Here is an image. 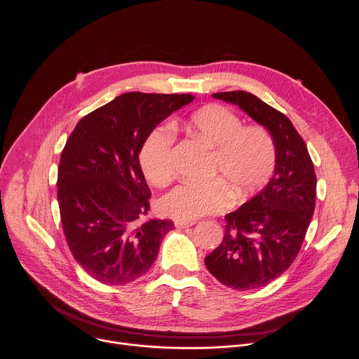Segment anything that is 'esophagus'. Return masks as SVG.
I'll return each mask as SVG.
<instances>
[{
  "mask_svg": "<svg viewBox=\"0 0 359 359\" xmlns=\"http://www.w3.org/2000/svg\"><path fill=\"white\" fill-rule=\"evenodd\" d=\"M194 224V222H180V220H176L175 222V226L177 227V229H186V227H190V226H193Z\"/></svg>",
  "mask_w": 359,
  "mask_h": 359,
  "instance_id": "34e87169",
  "label": "esophagus"
}]
</instances>
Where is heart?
Here are the masks:
<instances>
[{"label": "heart", "instance_id": "1", "mask_svg": "<svg viewBox=\"0 0 359 359\" xmlns=\"http://www.w3.org/2000/svg\"><path fill=\"white\" fill-rule=\"evenodd\" d=\"M196 135L213 150L209 176L204 184L180 183L158 201L159 212L175 220L193 222L204 215L219 213L231 204L229 189L238 197L259 190L273 175L277 144L273 133L262 125H243V119L223 105H208L193 112L187 121ZM176 132L161 123L146 136L139 163L144 177L156 186L173 176V146Z\"/></svg>", "mask_w": 359, "mask_h": 359}]
</instances>
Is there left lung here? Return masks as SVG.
Listing matches in <instances>:
<instances>
[{
	"label": "left lung",
	"mask_w": 359,
	"mask_h": 359,
	"mask_svg": "<svg viewBox=\"0 0 359 359\" xmlns=\"http://www.w3.org/2000/svg\"><path fill=\"white\" fill-rule=\"evenodd\" d=\"M213 96L238 105L273 133L277 144L270 183L224 217L223 241L204 259L222 284L252 290L280 277L298 255L316 209L317 176L304 139L283 112L245 90Z\"/></svg>",
	"instance_id": "obj_1"
}]
</instances>
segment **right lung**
<instances>
[{"label":"right lung","mask_w":359,"mask_h":359,"mask_svg":"<svg viewBox=\"0 0 359 359\" xmlns=\"http://www.w3.org/2000/svg\"><path fill=\"white\" fill-rule=\"evenodd\" d=\"M193 99L122 93L83 116L69 135L57 180L61 223L74 259L96 281L123 285L155 263L173 222L140 220L151 193L139 151L153 128Z\"/></svg>","instance_id":"obj_1"}]
</instances>
